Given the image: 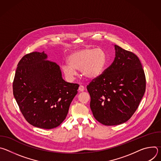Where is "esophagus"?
Here are the masks:
<instances>
[{
    "instance_id": "esophagus-1",
    "label": "esophagus",
    "mask_w": 161,
    "mask_h": 161,
    "mask_svg": "<svg viewBox=\"0 0 161 161\" xmlns=\"http://www.w3.org/2000/svg\"><path fill=\"white\" fill-rule=\"evenodd\" d=\"M78 90L80 92H83L85 90V87L83 85H80Z\"/></svg>"
}]
</instances>
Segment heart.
<instances>
[{
    "label": "heart",
    "mask_w": 161,
    "mask_h": 161,
    "mask_svg": "<svg viewBox=\"0 0 161 161\" xmlns=\"http://www.w3.org/2000/svg\"><path fill=\"white\" fill-rule=\"evenodd\" d=\"M107 62L106 52L102 48H86L76 51L69 56L67 62L61 65L65 77L73 80L80 70L86 79H95L103 73Z\"/></svg>",
    "instance_id": "b5f03b06"
}]
</instances>
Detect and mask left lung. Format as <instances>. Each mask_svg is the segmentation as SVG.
<instances>
[{
	"mask_svg": "<svg viewBox=\"0 0 161 161\" xmlns=\"http://www.w3.org/2000/svg\"><path fill=\"white\" fill-rule=\"evenodd\" d=\"M115 58L103 74L86 88L94 118L105 125H117L132 116L144 96L146 79L134 53L114 45Z\"/></svg>",
	"mask_w": 161,
	"mask_h": 161,
	"instance_id": "8db88e82",
	"label": "left lung"
}]
</instances>
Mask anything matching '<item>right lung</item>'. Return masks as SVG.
<instances>
[{
    "label": "right lung",
    "instance_id": "right-lung-1",
    "mask_svg": "<svg viewBox=\"0 0 161 161\" xmlns=\"http://www.w3.org/2000/svg\"><path fill=\"white\" fill-rule=\"evenodd\" d=\"M42 52L23 57L13 84V95L27 121L34 127L51 129L65 120L79 85L66 82L58 65Z\"/></svg>",
    "mask_w": 161,
    "mask_h": 161
}]
</instances>
